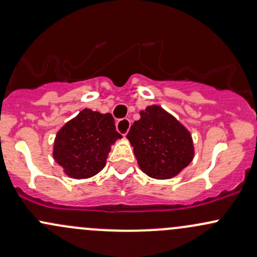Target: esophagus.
I'll use <instances>...</instances> for the list:
<instances>
[{"label": "esophagus", "instance_id": "1", "mask_svg": "<svg viewBox=\"0 0 257 257\" xmlns=\"http://www.w3.org/2000/svg\"><path fill=\"white\" fill-rule=\"evenodd\" d=\"M130 126H131V121H130L128 118H121V120H118L116 122L117 131L120 132L121 135H123V136H126V134L128 132Z\"/></svg>", "mask_w": 257, "mask_h": 257}]
</instances>
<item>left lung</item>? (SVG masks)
<instances>
[{
	"label": "left lung",
	"instance_id": "1",
	"mask_svg": "<svg viewBox=\"0 0 257 257\" xmlns=\"http://www.w3.org/2000/svg\"><path fill=\"white\" fill-rule=\"evenodd\" d=\"M140 115L127 139L141 170L154 179L174 178L194 158L191 135L162 106H147Z\"/></svg>",
	"mask_w": 257,
	"mask_h": 257
}]
</instances>
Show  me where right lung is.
I'll return each mask as SVG.
<instances>
[{"mask_svg": "<svg viewBox=\"0 0 257 257\" xmlns=\"http://www.w3.org/2000/svg\"><path fill=\"white\" fill-rule=\"evenodd\" d=\"M121 135L111 114L84 109L57 132L54 158L73 179H87L105 167L107 154Z\"/></svg>", "mask_w": 257, "mask_h": 257, "instance_id": "add662e5", "label": "right lung"}]
</instances>
